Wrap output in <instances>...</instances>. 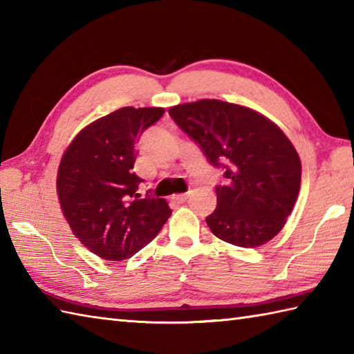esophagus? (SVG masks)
<instances>
[{
  "label": "esophagus",
  "mask_w": 354,
  "mask_h": 354,
  "mask_svg": "<svg viewBox=\"0 0 354 354\" xmlns=\"http://www.w3.org/2000/svg\"><path fill=\"white\" fill-rule=\"evenodd\" d=\"M187 199H189V193H185V194H173V196H171V201L176 202V204H184Z\"/></svg>",
  "instance_id": "obj_1"
}]
</instances>
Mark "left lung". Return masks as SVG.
<instances>
[{
  "instance_id": "obj_1",
  "label": "left lung",
  "mask_w": 354,
  "mask_h": 354,
  "mask_svg": "<svg viewBox=\"0 0 354 354\" xmlns=\"http://www.w3.org/2000/svg\"><path fill=\"white\" fill-rule=\"evenodd\" d=\"M198 142L208 162L223 170L217 207L207 217L216 237L242 248L274 239L292 213L301 162L283 131L259 112L222 100H198L169 109Z\"/></svg>"
}]
</instances>
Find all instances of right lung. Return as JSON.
I'll use <instances>...</instances> for the list:
<instances>
[{
	"instance_id": "obj_1",
	"label": "right lung",
	"mask_w": 354,
	"mask_h": 354,
	"mask_svg": "<svg viewBox=\"0 0 354 354\" xmlns=\"http://www.w3.org/2000/svg\"><path fill=\"white\" fill-rule=\"evenodd\" d=\"M162 108L126 106L95 120L71 141L59 164L57 196L66 222L104 260L132 257L156 237L171 214L161 198H141L135 142Z\"/></svg>"
}]
</instances>
